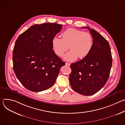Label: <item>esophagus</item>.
I'll use <instances>...</instances> for the list:
<instances>
[{"instance_id": "esophagus-1", "label": "esophagus", "mask_w": 125, "mask_h": 125, "mask_svg": "<svg viewBox=\"0 0 125 125\" xmlns=\"http://www.w3.org/2000/svg\"><path fill=\"white\" fill-rule=\"evenodd\" d=\"M65 65L66 66H70V64L68 63H65Z\"/></svg>"}]
</instances>
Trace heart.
<instances>
[{
	"mask_svg": "<svg viewBox=\"0 0 125 125\" xmlns=\"http://www.w3.org/2000/svg\"><path fill=\"white\" fill-rule=\"evenodd\" d=\"M62 39L54 36L51 44L55 54L62 56L67 50L70 49L63 56L65 60L74 61L78 57L82 59L91 52L94 46V40L91 34L74 28H69L61 33Z\"/></svg>",
	"mask_w": 125,
	"mask_h": 125,
	"instance_id": "obj_1",
	"label": "heart"
}]
</instances>
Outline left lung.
<instances>
[{
	"label": "left lung",
	"mask_w": 125,
	"mask_h": 125,
	"mask_svg": "<svg viewBox=\"0 0 125 125\" xmlns=\"http://www.w3.org/2000/svg\"><path fill=\"white\" fill-rule=\"evenodd\" d=\"M94 40L91 52L83 59L70 65L69 76L71 87L76 92L84 95H92L105 85L109 77L112 58L109 44L103 36L89 27Z\"/></svg>",
	"instance_id": "8db88e82"
}]
</instances>
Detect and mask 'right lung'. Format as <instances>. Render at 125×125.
Masks as SVG:
<instances>
[{
  "instance_id": "obj_1",
  "label": "right lung",
  "mask_w": 125,
  "mask_h": 125,
  "mask_svg": "<svg viewBox=\"0 0 125 125\" xmlns=\"http://www.w3.org/2000/svg\"><path fill=\"white\" fill-rule=\"evenodd\" d=\"M63 25L36 24L21 34L13 51V70L22 84L33 92L52 87L65 62L52 49L51 41Z\"/></svg>"
}]
</instances>
